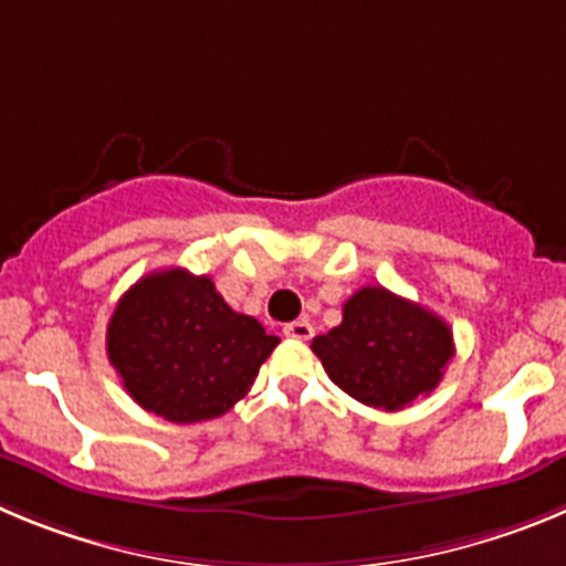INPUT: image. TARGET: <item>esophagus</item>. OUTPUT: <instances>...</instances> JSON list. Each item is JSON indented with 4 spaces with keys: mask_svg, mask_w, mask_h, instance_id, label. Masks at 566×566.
I'll list each match as a JSON object with an SVG mask.
<instances>
[{
    "mask_svg": "<svg viewBox=\"0 0 566 566\" xmlns=\"http://www.w3.org/2000/svg\"><path fill=\"white\" fill-rule=\"evenodd\" d=\"M283 334H286V337H292V339H312L314 328H312V323H308V319H294V323H289V326L283 328Z\"/></svg>",
    "mask_w": 566,
    "mask_h": 566,
    "instance_id": "34e87169",
    "label": "esophagus"
}]
</instances>
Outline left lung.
<instances>
[{
	"label": "left lung",
	"instance_id": "1",
	"mask_svg": "<svg viewBox=\"0 0 566 566\" xmlns=\"http://www.w3.org/2000/svg\"><path fill=\"white\" fill-rule=\"evenodd\" d=\"M334 385L357 402L402 411L442 382L453 357L451 326L382 286L345 300L343 323L312 339Z\"/></svg>",
	"mask_w": 566,
	"mask_h": 566
}]
</instances>
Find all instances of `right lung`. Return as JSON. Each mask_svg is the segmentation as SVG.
<instances>
[{"label": "right lung", "instance_id": "obj_1", "mask_svg": "<svg viewBox=\"0 0 566 566\" xmlns=\"http://www.w3.org/2000/svg\"><path fill=\"white\" fill-rule=\"evenodd\" d=\"M280 339L227 306L207 274L161 269L118 300L107 357L144 411L189 424L247 397Z\"/></svg>", "mask_w": 566, "mask_h": 566}]
</instances>
